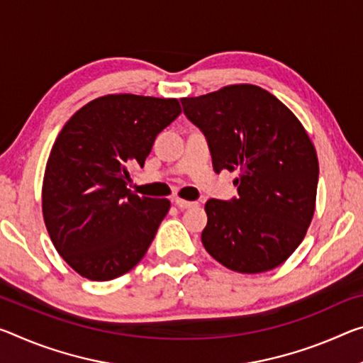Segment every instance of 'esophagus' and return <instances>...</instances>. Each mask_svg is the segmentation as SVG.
Here are the masks:
<instances>
[{
	"instance_id": "1",
	"label": "esophagus",
	"mask_w": 363,
	"mask_h": 363,
	"mask_svg": "<svg viewBox=\"0 0 363 363\" xmlns=\"http://www.w3.org/2000/svg\"><path fill=\"white\" fill-rule=\"evenodd\" d=\"M172 202H174L179 208H191V206H194L195 203L194 202H189V200H184V199H179V197H174L172 199Z\"/></svg>"
}]
</instances>
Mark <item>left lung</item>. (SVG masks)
Wrapping results in <instances>:
<instances>
[{
  "mask_svg": "<svg viewBox=\"0 0 363 363\" xmlns=\"http://www.w3.org/2000/svg\"><path fill=\"white\" fill-rule=\"evenodd\" d=\"M181 100L208 140L215 172H239L238 199L205 203L206 252L244 274L279 267L301 245L315 213L318 157L307 130L258 85L233 84Z\"/></svg>",
  "mask_w": 363,
  "mask_h": 363,
  "instance_id": "8db88e82",
  "label": "left lung"
}]
</instances>
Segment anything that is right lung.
<instances>
[{
	"label": "right lung",
	"mask_w": 363,
	"mask_h": 363,
	"mask_svg": "<svg viewBox=\"0 0 363 363\" xmlns=\"http://www.w3.org/2000/svg\"><path fill=\"white\" fill-rule=\"evenodd\" d=\"M181 111L177 99L111 94L84 105L57 134L43 176V221L82 278L114 279L147 254L171 203L139 197L128 181Z\"/></svg>",
	"instance_id": "1"
}]
</instances>
